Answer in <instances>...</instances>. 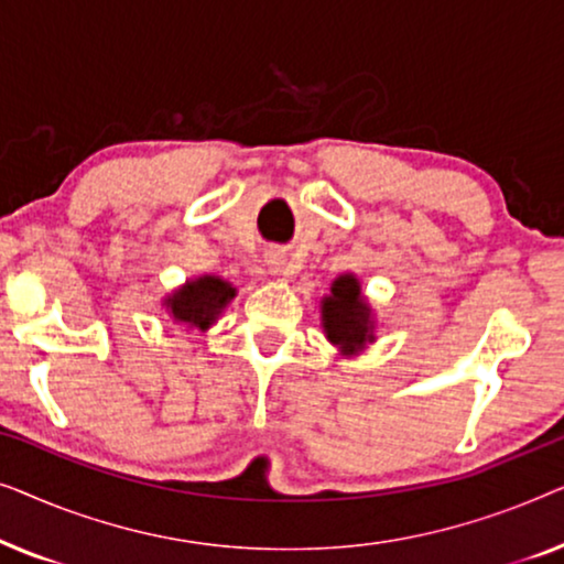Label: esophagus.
<instances>
[{
	"mask_svg": "<svg viewBox=\"0 0 564 564\" xmlns=\"http://www.w3.org/2000/svg\"><path fill=\"white\" fill-rule=\"evenodd\" d=\"M269 267H272V272L280 274V276L295 274V267L290 264V259L284 257V253H272V257H269Z\"/></svg>",
	"mask_w": 564,
	"mask_h": 564,
	"instance_id": "esophagus-1",
	"label": "esophagus"
}]
</instances>
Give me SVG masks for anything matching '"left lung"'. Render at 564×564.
<instances>
[{"mask_svg":"<svg viewBox=\"0 0 564 564\" xmlns=\"http://www.w3.org/2000/svg\"><path fill=\"white\" fill-rule=\"evenodd\" d=\"M321 315L326 338L346 357L359 354L367 344L375 341L372 307L361 295V284L354 274L336 276L330 284V295L323 297Z\"/></svg>","mask_w":564,"mask_h":564,"instance_id":"obj_1","label":"left lung"}]
</instances>
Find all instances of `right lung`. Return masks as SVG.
Segmentation results:
<instances>
[{
  "mask_svg": "<svg viewBox=\"0 0 564 564\" xmlns=\"http://www.w3.org/2000/svg\"><path fill=\"white\" fill-rule=\"evenodd\" d=\"M236 297V288L220 276H197L164 300L169 315L176 323H187L195 328H210L223 307Z\"/></svg>",
  "mask_w": 564,
  "mask_h": 564,
  "instance_id": "right-lung-1",
  "label": "right lung"
}]
</instances>
